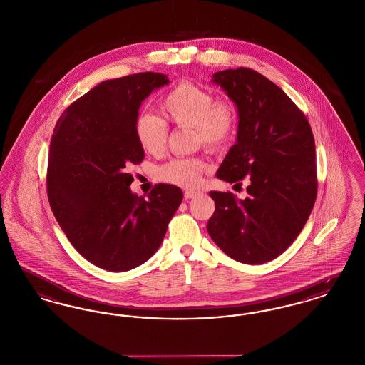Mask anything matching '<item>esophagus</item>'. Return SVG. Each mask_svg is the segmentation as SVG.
Instances as JSON below:
<instances>
[{"instance_id":"esophagus-1","label":"esophagus","mask_w":365,"mask_h":365,"mask_svg":"<svg viewBox=\"0 0 365 365\" xmlns=\"http://www.w3.org/2000/svg\"><path fill=\"white\" fill-rule=\"evenodd\" d=\"M200 194H202V192L197 190L185 191V198H186V200H191V198H195V197L200 195Z\"/></svg>"}]
</instances>
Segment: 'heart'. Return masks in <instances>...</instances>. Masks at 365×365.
<instances>
[{
  "label": "heart",
  "instance_id": "heart-1",
  "mask_svg": "<svg viewBox=\"0 0 365 365\" xmlns=\"http://www.w3.org/2000/svg\"><path fill=\"white\" fill-rule=\"evenodd\" d=\"M163 113L176 125L195 128V139L202 146L219 150L228 145L235 134L237 118L232 105L226 100H215L213 94L192 82L174 87L161 103ZM135 134L142 149L150 155L163 152L168 125L152 113L142 112L135 120ZM207 164L195 157L174 158L160 167L158 179L180 187H195Z\"/></svg>",
  "mask_w": 365,
  "mask_h": 365
}]
</instances>
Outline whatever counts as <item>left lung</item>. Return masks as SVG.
<instances>
[{
    "label": "left lung",
    "mask_w": 365,
    "mask_h": 365,
    "mask_svg": "<svg viewBox=\"0 0 365 365\" xmlns=\"http://www.w3.org/2000/svg\"><path fill=\"white\" fill-rule=\"evenodd\" d=\"M212 82L238 110L237 143L216 176L241 185L247 197L210 191L215 212L209 235L227 256L243 264L277 259L305 226L317 194L314 139L304 113L289 96L256 71H219ZM235 185V186H237Z\"/></svg>",
    "instance_id": "1"
}]
</instances>
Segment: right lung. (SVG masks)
<instances>
[{"label":"right lung","instance_id":"obj_1","mask_svg":"<svg viewBox=\"0 0 365 365\" xmlns=\"http://www.w3.org/2000/svg\"><path fill=\"white\" fill-rule=\"evenodd\" d=\"M168 83L156 72L104 81L71 104L53 131L46 178L53 215L72 246L110 272L156 253L183 198L174 185L158 183L146 200L130 189L128 168L145 157L135 134L139 108Z\"/></svg>","mask_w":365,"mask_h":365}]
</instances>
